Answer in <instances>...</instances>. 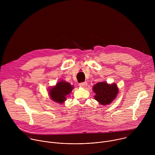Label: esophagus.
<instances>
[{"label": "esophagus", "mask_w": 155, "mask_h": 155, "mask_svg": "<svg viewBox=\"0 0 155 155\" xmlns=\"http://www.w3.org/2000/svg\"><path fill=\"white\" fill-rule=\"evenodd\" d=\"M87 82H83V83H81L79 84V86L81 87H85L86 86H87Z\"/></svg>", "instance_id": "34e87169"}]
</instances>
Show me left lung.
<instances>
[{
  "label": "left lung",
  "mask_w": 155,
  "mask_h": 155,
  "mask_svg": "<svg viewBox=\"0 0 155 155\" xmlns=\"http://www.w3.org/2000/svg\"><path fill=\"white\" fill-rule=\"evenodd\" d=\"M96 95L94 96L101 105H107L111 104L118 93V87L116 83L109 84L105 81L96 83L93 87Z\"/></svg>",
  "instance_id": "obj_1"
}]
</instances>
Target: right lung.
<instances>
[{"label":"right lung","instance_id":"1","mask_svg":"<svg viewBox=\"0 0 155 155\" xmlns=\"http://www.w3.org/2000/svg\"><path fill=\"white\" fill-rule=\"evenodd\" d=\"M73 89L74 86L71 85V83L61 80L55 86L50 87L48 90V94L53 101L62 104L67 100V97Z\"/></svg>","mask_w":155,"mask_h":155}]
</instances>
